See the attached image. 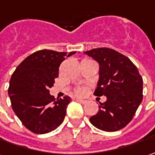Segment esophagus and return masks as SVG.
I'll return each instance as SVG.
<instances>
[{
    "label": "esophagus",
    "instance_id": "34e87169",
    "mask_svg": "<svg viewBox=\"0 0 155 155\" xmlns=\"http://www.w3.org/2000/svg\"><path fill=\"white\" fill-rule=\"evenodd\" d=\"M76 101H77L78 102L81 103V104H86V103H87V101H85V100H81V99H76Z\"/></svg>",
    "mask_w": 155,
    "mask_h": 155
}]
</instances>
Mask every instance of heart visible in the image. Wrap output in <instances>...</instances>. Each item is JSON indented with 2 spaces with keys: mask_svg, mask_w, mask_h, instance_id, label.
<instances>
[{
  "mask_svg": "<svg viewBox=\"0 0 155 155\" xmlns=\"http://www.w3.org/2000/svg\"><path fill=\"white\" fill-rule=\"evenodd\" d=\"M76 93H77L78 94H80V95H82V94H84L85 89L84 88H78L77 90H76Z\"/></svg>",
  "mask_w": 155,
  "mask_h": 155,
  "instance_id": "b5f03b06",
  "label": "heart"
}]
</instances>
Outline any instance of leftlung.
<instances>
[{
  "mask_svg": "<svg viewBox=\"0 0 155 155\" xmlns=\"http://www.w3.org/2000/svg\"><path fill=\"white\" fill-rule=\"evenodd\" d=\"M84 53L99 63L94 94L107 97L89 119L91 124L103 131H118L131 121L142 101V77L135 65L117 51L99 48Z\"/></svg>",
  "mask_w": 155,
  "mask_h": 155,
  "instance_id": "8db88e82",
  "label": "left lung"
}]
</instances>
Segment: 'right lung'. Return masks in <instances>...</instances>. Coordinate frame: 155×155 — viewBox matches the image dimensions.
<instances>
[{"label":"right lung","mask_w":155,"mask_h":155,"mask_svg":"<svg viewBox=\"0 0 155 155\" xmlns=\"http://www.w3.org/2000/svg\"><path fill=\"white\" fill-rule=\"evenodd\" d=\"M74 54L75 52L36 51L13 73L8 87L12 108L31 132L47 134L63 122L71 98L55 99L50 94L49 88L59 75L61 63Z\"/></svg>","instance_id":"obj_1"}]
</instances>
